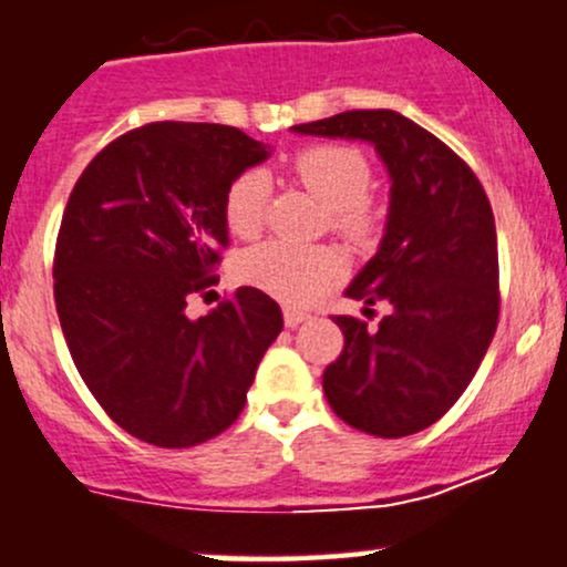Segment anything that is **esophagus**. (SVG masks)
Returning <instances> with one entry per match:
<instances>
[{"instance_id":"34e87169","label":"esophagus","mask_w":567,"mask_h":567,"mask_svg":"<svg viewBox=\"0 0 567 567\" xmlns=\"http://www.w3.org/2000/svg\"><path fill=\"white\" fill-rule=\"evenodd\" d=\"M303 320H309L307 312H301V309L296 307H285V326H288V329H296V326H301Z\"/></svg>"}]
</instances>
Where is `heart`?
I'll list each match as a JSON object with an SVG mask.
<instances>
[{
  "label": "heart",
  "mask_w": 567,
  "mask_h": 567,
  "mask_svg": "<svg viewBox=\"0 0 567 567\" xmlns=\"http://www.w3.org/2000/svg\"><path fill=\"white\" fill-rule=\"evenodd\" d=\"M290 171L303 187L329 208L333 234L361 244L374 234V214L367 204L372 165L367 154L344 143H318L293 154ZM268 204L264 171H244L225 193V223L238 238L260 234ZM238 279L274 299L303 307L312 303L339 277L337 255L323 247H293L266 241L238 258Z\"/></svg>",
  "instance_id": "heart-1"
}]
</instances>
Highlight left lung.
<instances>
[{"instance_id":"left-lung-1","label":"left lung","mask_w":567,"mask_h":567,"mask_svg":"<svg viewBox=\"0 0 567 567\" xmlns=\"http://www.w3.org/2000/svg\"><path fill=\"white\" fill-rule=\"evenodd\" d=\"M372 143L391 178L378 252L344 293L389 301L378 329L333 318L344 333L323 372L331 410L374 437H408L443 419L478 372L499 315L497 230L488 198L443 141L396 111H344L293 127Z\"/></svg>"}]
</instances>
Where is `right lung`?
Here are the masks:
<instances>
[{
	"mask_svg": "<svg viewBox=\"0 0 567 567\" xmlns=\"http://www.w3.org/2000/svg\"><path fill=\"white\" fill-rule=\"evenodd\" d=\"M268 157L236 127L154 122L109 143L70 193L53 255L59 323L86 389L143 443L189 449L225 432L282 331L258 288L187 315L217 282L230 182Z\"/></svg>",
	"mask_w": 567,
	"mask_h": 567,
	"instance_id": "1",
	"label": "right lung"
}]
</instances>
